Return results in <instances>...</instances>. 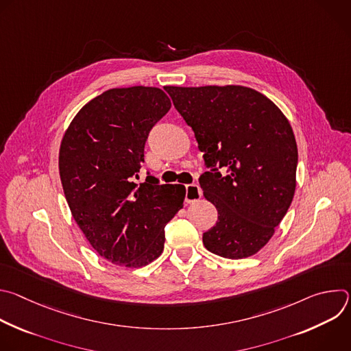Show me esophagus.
I'll list each match as a JSON object with an SVG mask.
<instances>
[{"mask_svg": "<svg viewBox=\"0 0 351 351\" xmlns=\"http://www.w3.org/2000/svg\"><path fill=\"white\" fill-rule=\"evenodd\" d=\"M202 195H203V191H202V187H199L198 184H187L186 186L184 202L187 204H191V203L197 202L198 198H202Z\"/></svg>", "mask_w": 351, "mask_h": 351, "instance_id": "1", "label": "esophagus"}]
</instances>
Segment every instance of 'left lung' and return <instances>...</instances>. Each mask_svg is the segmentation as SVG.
Listing matches in <instances>:
<instances>
[{"instance_id": "obj_1", "label": "left lung", "mask_w": 351, "mask_h": 351, "mask_svg": "<svg viewBox=\"0 0 351 351\" xmlns=\"http://www.w3.org/2000/svg\"><path fill=\"white\" fill-rule=\"evenodd\" d=\"M193 129L207 167L199 178L218 211L203 234L208 252L240 260L271 240L295 190L297 144L285 114L260 91L240 84L167 86ZM223 167L226 174L217 169Z\"/></svg>"}]
</instances>
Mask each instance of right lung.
<instances>
[{
	"instance_id": "add662e5",
	"label": "right lung",
	"mask_w": 351,
	"mask_h": 351,
	"mask_svg": "<svg viewBox=\"0 0 351 351\" xmlns=\"http://www.w3.org/2000/svg\"><path fill=\"white\" fill-rule=\"evenodd\" d=\"M158 87H118L82 107L64 133L60 176L72 217L107 261L141 268L164 252V226L183 208L184 186L137 183L144 144L169 111Z\"/></svg>"
}]
</instances>
